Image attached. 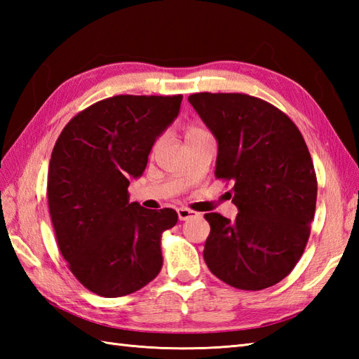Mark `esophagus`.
I'll return each mask as SVG.
<instances>
[{
    "label": "esophagus",
    "mask_w": 359,
    "mask_h": 359,
    "mask_svg": "<svg viewBox=\"0 0 359 359\" xmlns=\"http://www.w3.org/2000/svg\"><path fill=\"white\" fill-rule=\"evenodd\" d=\"M197 215H199V212H196V211L189 210V208H185V207H182V208L177 210V216H179L180 220H188V219H191V217H196Z\"/></svg>",
    "instance_id": "34e87169"
}]
</instances>
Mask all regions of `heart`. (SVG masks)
Segmentation results:
<instances>
[{
  "mask_svg": "<svg viewBox=\"0 0 359 359\" xmlns=\"http://www.w3.org/2000/svg\"><path fill=\"white\" fill-rule=\"evenodd\" d=\"M199 133H205V131H202V129H199V128H189L188 131H187V135H193V134H199ZM158 142L160 140L156 142V147L158 144Z\"/></svg>",
  "mask_w": 359,
  "mask_h": 359,
  "instance_id": "obj_1",
  "label": "heart"
}]
</instances>
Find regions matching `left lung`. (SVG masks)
Returning <instances> with one entry per match:
<instances>
[{"mask_svg":"<svg viewBox=\"0 0 359 359\" xmlns=\"http://www.w3.org/2000/svg\"><path fill=\"white\" fill-rule=\"evenodd\" d=\"M217 140L216 177L233 182L234 220L207 212L203 259L228 285L262 290L294 269L316 208V174L299 129L245 94L188 97Z\"/></svg>","mask_w":359,"mask_h":359,"instance_id":"left-lung-1","label":"left lung"}]
</instances>
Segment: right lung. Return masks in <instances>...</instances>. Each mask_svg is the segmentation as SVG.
Listing matches in <instances>:
<instances>
[{
    "label": "right lung",
    "mask_w": 359,
    "mask_h": 359,
    "mask_svg": "<svg viewBox=\"0 0 359 359\" xmlns=\"http://www.w3.org/2000/svg\"><path fill=\"white\" fill-rule=\"evenodd\" d=\"M180 103L182 95L106 98L77 114L53 147L48 199L58 248L98 296L134 293L162 269L160 238L177 224V212L129 202L128 187Z\"/></svg>",
    "instance_id": "add662e5"
}]
</instances>
